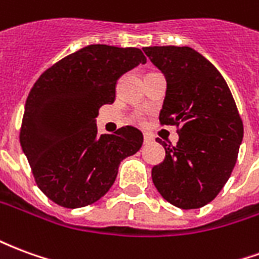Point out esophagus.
Here are the masks:
<instances>
[{
	"label": "esophagus",
	"mask_w": 259,
	"mask_h": 259,
	"mask_svg": "<svg viewBox=\"0 0 259 259\" xmlns=\"http://www.w3.org/2000/svg\"><path fill=\"white\" fill-rule=\"evenodd\" d=\"M152 140H154V139H152L151 135H148V133H144V144H150Z\"/></svg>",
	"instance_id": "esophagus-1"
}]
</instances>
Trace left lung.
<instances>
[{
  "mask_svg": "<svg viewBox=\"0 0 259 259\" xmlns=\"http://www.w3.org/2000/svg\"><path fill=\"white\" fill-rule=\"evenodd\" d=\"M143 51L166 79L161 124H182L179 141L165 147L152 182L165 200L182 209L211 202L233 170L243 140V122L228 83L190 47H146Z\"/></svg>",
  "mask_w": 259,
  "mask_h": 259,
  "instance_id": "8db88e82",
  "label": "left lung"
}]
</instances>
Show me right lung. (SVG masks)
I'll use <instances>...</instances> for the list:
<instances>
[{
    "mask_svg": "<svg viewBox=\"0 0 259 259\" xmlns=\"http://www.w3.org/2000/svg\"><path fill=\"white\" fill-rule=\"evenodd\" d=\"M141 50L89 46L48 68L26 100L20 146L40 190L65 208L105 195L124 158L139 151L143 133L124 126L97 135L96 118L116 97V81L146 64Z\"/></svg>",
    "mask_w": 259,
    "mask_h": 259,
    "instance_id": "1",
    "label": "right lung"
}]
</instances>
